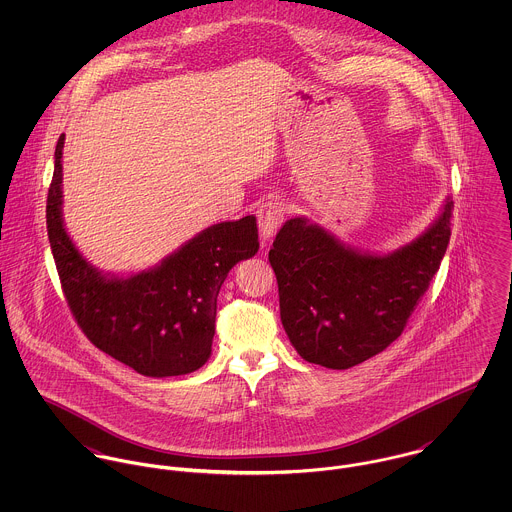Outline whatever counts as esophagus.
Returning <instances> with one entry per match:
<instances>
[{"mask_svg":"<svg viewBox=\"0 0 512 512\" xmlns=\"http://www.w3.org/2000/svg\"><path fill=\"white\" fill-rule=\"evenodd\" d=\"M284 213L286 207L280 201H268L258 209V228L264 240H270L276 234V230L284 222Z\"/></svg>","mask_w":512,"mask_h":512,"instance_id":"1","label":"esophagus"}]
</instances>
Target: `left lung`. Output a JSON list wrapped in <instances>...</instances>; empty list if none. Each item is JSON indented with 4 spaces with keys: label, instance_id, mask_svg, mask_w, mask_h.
Instances as JSON below:
<instances>
[{
    "label": "left lung",
    "instance_id": "left-lung-1",
    "mask_svg": "<svg viewBox=\"0 0 512 512\" xmlns=\"http://www.w3.org/2000/svg\"><path fill=\"white\" fill-rule=\"evenodd\" d=\"M451 209L447 197L426 232L388 254L347 246L307 217L286 220L268 258L282 325L299 357L345 370L396 341L439 270Z\"/></svg>",
    "mask_w": 512,
    "mask_h": 512
}]
</instances>
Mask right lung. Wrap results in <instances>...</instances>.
Segmentation results:
<instances>
[{"label":"right lung","instance_id":"right-lung-1","mask_svg":"<svg viewBox=\"0 0 512 512\" xmlns=\"http://www.w3.org/2000/svg\"><path fill=\"white\" fill-rule=\"evenodd\" d=\"M63 147L65 134L55 149L47 232L82 333L144 376L165 378L201 368L213 351L220 286L240 260L260 248L256 217L213 224L138 274H104L78 252L65 228Z\"/></svg>","mask_w":512,"mask_h":512}]
</instances>
